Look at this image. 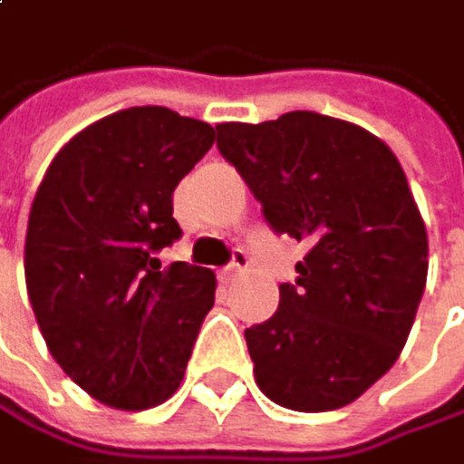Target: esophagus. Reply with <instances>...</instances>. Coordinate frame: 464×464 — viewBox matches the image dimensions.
I'll return each instance as SVG.
<instances>
[{"instance_id": "34e87169", "label": "esophagus", "mask_w": 464, "mask_h": 464, "mask_svg": "<svg viewBox=\"0 0 464 464\" xmlns=\"http://www.w3.org/2000/svg\"><path fill=\"white\" fill-rule=\"evenodd\" d=\"M245 269H247V256H245L242 250H237V253H234V261H230V264L222 269V277H225V280H230V277L242 275Z\"/></svg>"}]
</instances>
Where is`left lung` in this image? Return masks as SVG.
Here are the masks:
<instances>
[{
    "label": "left lung",
    "mask_w": 464,
    "mask_h": 464,
    "mask_svg": "<svg viewBox=\"0 0 464 464\" xmlns=\"http://www.w3.org/2000/svg\"><path fill=\"white\" fill-rule=\"evenodd\" d=\"M275 234L307 242L277 313L245 332L258 389L321 413L359 400L397 362L427 285V227L394 151L313 111L217 124Z\"/></svg>",
    "instance_id": "1"
}]
</instances>
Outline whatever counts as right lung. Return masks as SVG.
<instances>
[{
  "label": "right lung",
  "instance_id": "right-lung-1",
  "mask_svg": "<svg viewBox=\"0 0 464 464\" xmlns=\"http://www.w3.org/2000/svg\"><path fill=\"white\" fill-rule=\"evenodd\" d=\"M211 143L206 121L127 108L67 140L37 187L29 302L56 364L111 408L165 402L214 307V272L154 258L181 237L173 189Z\"/></svg>",
  "mask_w": 464,
  "mask_h": 464
}]
</instances>
